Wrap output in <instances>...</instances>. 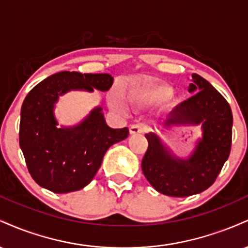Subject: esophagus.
Instances as JSON below:
<instances>
[{
	"label": "esophagus",
	"instance_id": "1",
	"mask_svg": "<svg viewBox=\"0 0 248 248\" xmlns=\"http://www.w3.org/2000/svg\"><path fill=\"white\" fill-rule=\"evenodd\" d=\"M144 132V127L140 126V124H133L129 128V134L130 135H136V134H141Z\"/></svg>",
	"mask_w": 248,
	"mask_h": 248
}]
</instances>
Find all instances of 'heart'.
Wrapping results in <instances>:
<instances>
[{
  "label": "heart",
  "instance_id": "b5f03b06",
  "mask_svg": "<svg viewBox=\"0 0 248 248\" xmlns=\"http://www.w3.org/2000/svg\"><path fill=\"white\" fill-rule=\"evenodd\" d=\"M172 93V88L168 84H150L138 82L128 91V100L134 105H149L154 102L166 100ZM109 104L113 109L119 112L126 110V105L120 94H113L109 98Z\"/></svg>",
  "mask_w": 248,
  "mask_h": 248
}]
</instances>
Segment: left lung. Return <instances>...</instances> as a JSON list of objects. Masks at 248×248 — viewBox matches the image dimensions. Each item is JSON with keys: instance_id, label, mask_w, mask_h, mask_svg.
Wrapping results in <instances>:
<instances>
[{"instance_id": "8db88e82", "label": "left lung", "mask_w": 248, "mask_h": 248, "mask_svg": "<svg viewBox=\"0 0 248 248\" xmlns=\"http://www.w3.org/2000/svg\"><path fill=\"white\" fill-rule=\"evenodd\" d=\"M191 98L175 107L163 122L146 134L148 149L142 171L156 191L170 197H187L210 187L229 158L233 116L229 102L203 77L193 73ZM201 127L202 136L186 158H179L160 139L176 126Z\"/></svg>"}]
</instances>
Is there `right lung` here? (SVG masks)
<instances>
[{"label":"right lung","instance_id":"add662e5","mask_svg":"<svg viewBox=\"0 0 248 248\" xmlns=\"http://www.w3.org/2000/svg\"><path fill=\"white\" fill-rule=\"evenodd\" d=\"M108 73L58 72L36 85L21 108L19 147L31 177L55 193L78 191L91 183L108 148L128 136V128L113 129L96 106L73 126L59 124L55 109L71 91L106 92Z\"/></svg>","mask_w":248,"mask_h":248}]
</instances>
